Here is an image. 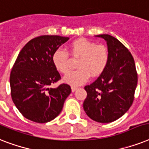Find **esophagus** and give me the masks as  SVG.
<instances>
[{
    "label": "esophagus",
    "instance_id": "34e87169",
    "mask_svg": "<svg viewBox=\"0 0 149 149\" xmlns=\"http://www.w3.org/2000/svg\"><path fill=\"white\" fill-rule=\"evenodd\" d=\"M71 89H72V92H75V91H77V86H71Z\"/></svg>",
    "mask_w": 149,
    "mask_h": 149
}]
</instances>
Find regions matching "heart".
Returning <instances> with one entry per match:
<instances>
[{
	"label": "heart",
	"mask_w": 149,
	"mask_h": 149,
	"mask_svg": "<svg viewBox=\"0 0 149 149\" xmlns=\"http://www.w3.org/2000/svg\"><path fill=\"white\" fill-rule=\"evenodd\" d=\"M70 52L79 57L76 71L66 75L64 81L71 85L78 86L88 79L90 74L95 77L104 72L109 60V51L106 46L85 38L74 40L70 45ZM52 63L56 70L62 73L70 71L69 54L63 49H57L52 55Z\"/></svg>",
	"instance_id": "1"
}]
</instances>
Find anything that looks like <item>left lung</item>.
<instances>
[{"mask_svg":"<svg viewBox=\"0 0 149 149\" xmlns=\"http://www.w3.org/2000/svg\"><path fill=\"white\" fill-rule=\"evenodd\" d=\"M107 42L109 60L95 81L84 87L87 93L84 109L89 118L110 123L125 114L134 100L138 74L132 54L120 41L110 35H98Z\"/></svg>","mask_w":149,"mask_h":149,"instance_id":"8db88e82","label":"left lung"}]
</instances>
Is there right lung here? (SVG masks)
I'll return each mask as SVG.
<instances>
[{"label":"right lung","instance_id":"1","mask_svg":"<svg viewBox=\"0 0 149 149\" xmlns=\"http://www.w3.org/2000/svg\"><path fill=\"white\" fill-rule=\"evenodd\" d=\"M69 39L58 36H38L29 41L18 54L10 75V93L16 107L27 119L46 123L62 111L71 87L65 84L49 87L61 79L52 55Z\"/></svg>","mask_w":149,"mask_h":149}]
</instances>
